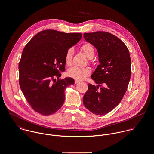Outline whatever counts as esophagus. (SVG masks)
<instances>
[{"instance_id":"esophagus-1","label":"esophagus","mask_w":154,"mask_h":154,"mask_svg":"<svg viewBox=\"0 0 154 154\" xmlns=\"http://www.w3.org/2000/svg\"><path fill=\"white\" fill-rule=\"evenodd\" d=\"M79 82H80V81H79V80H75V83L76 84H78Z\"/></svg>"}]
</instances>
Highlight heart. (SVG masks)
Returning <instances> with one entry per match:
<instances>
[{
    "instance_id": "1",
    "label": "heart",
    "mask_w": 154,
    "mask_h": 154,
    "mask_svg": "<svg viewBox=\"0 0 154 154\" xmlns=\"http://www.w3.org/2000/svg\"><path fill=\"white\" fill-rule=\"evenodd\" d=\"M81 49L89 59H92L95 55V50L93 46L89 43H86L81 46ZM73 49L70 48L67 50L65 55V60L67 65H70L72 63V56L73 55ZM91 73L89 68H81L73 66L68 70V75L70 77L78 80H82L85 78Z\"/></svg>"
}]
</instances>
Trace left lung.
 <instances>
[{
	"mask_svg": "<svg viewBox=\"0 0 154 154\" xmlns=\"http://www.w3.org/2000/svg\"><path fill=\"white\" fill-rule=\"evenodd\" d=\"M84 39L98 51L100 64L91 75L97 86L88 84L83 103L90 112L105 115L121 102L131 78V60L125 43L106 32L85 33Z\"/></svg>",
	"mask_w": 154,
	"mask_h": 154,
	"instance_id": "8db88e82",
	"label": "left lung"
}]
</instances>
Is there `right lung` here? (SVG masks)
<instances>
[{
  "instance_id": "1",
  "label": "right lung",
  "mask_w": 154,
  "mask_h": 154,
  "mask_svg": "<svg viewBox=\"0 0 154 154\" xmlns=\"http://www.w3.org/2000/svg\"><path fill=\"white\" fill-rule=\"evenodd\" d=\"M82 38L79 33L45 30L25 46L19 64V85L28 103L36 112L49 115L65 101V90L75 84L72 78L57 79L65 70L66 52Z\"/></svg>"
}]
</instances>
